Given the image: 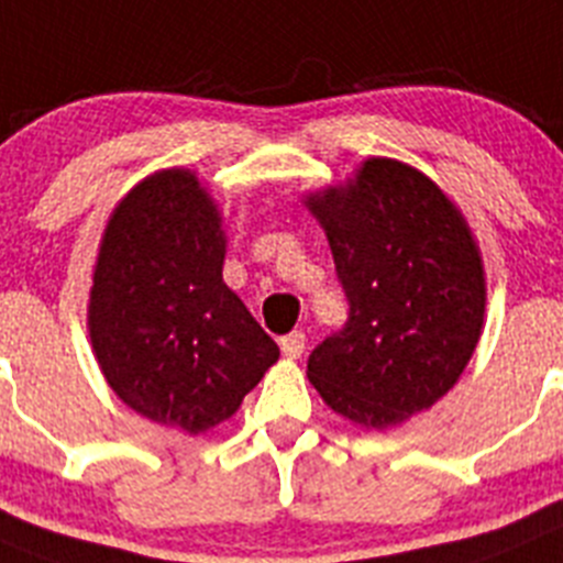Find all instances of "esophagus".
Wrapping results in <instances>:
<instances>
[{"label": "esophagus", "mask_w": 563, "mask_h": 563, "mask_svg": "<svg viewBox=\"0 0 563 563\" xmlns=\"http://www.w3.org/2000/svg\"><path fill=\"white\" fill-rule=\"evenodd\" d=\"M302 347H306V333H302V331H291V333H286V336L280 339L283 356L297 358L302 353Z\"/></svg>", "instance_id": "34e87169"}]
</instances>
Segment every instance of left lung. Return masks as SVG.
<instances>
[{"instance_id":"8db88e82","label":"left lung","mask_w":563,"mask_h":563,"mask_svg":"<svg viewBox=\"0 0 563 563\" xmlns=\"http://www.w3.org/2000/svg\"><path fill=\"white\" fill-rule=\"evenodd\" d=\"M331 244L347 322L308 356L333 412L398 427L457 384L485 317V272L463 212L429 176L373 156L306 196Z\"/></svg>"}]
</instances>
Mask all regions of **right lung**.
I'll return each instance as SVG.
<instances>
[{"mask_svg": "<svg viewBox=\"0 0 563 563\" xmlns=\"http://www.w3.org/2000/svg\"><path fill=\"white\" fill-rule=\"evenodd\" d=\"M221 212L190 170H159L114 207L89 291V336L134 412L199 434L232 418L280 358L227 288Z\"/></svg>", "mask_w": 563, "mask_h": 563, "instance_id": "right-lung-1", "label": "right lung"}]
</instances>
